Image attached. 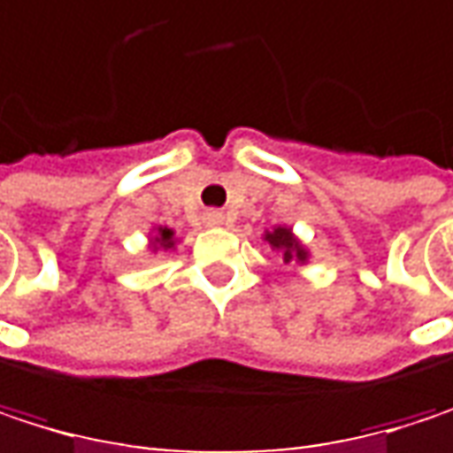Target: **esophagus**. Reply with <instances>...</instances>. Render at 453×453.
Instances as JSON below:
<instances>
[{
  "label": "esophagus",
  "mask_w": 453,
  "mask_h": 453,
  "mask_svg": "<svg viewBox=\"0 0 453 453\" xmlns=\"http://www.w3.org/2000/svg\"><path fill=\"white\" fill-rule=\"evenodd\" d=\"M204 220H207L210 226H223V220H226V218H223V212L212 210V212H207V218H204Z\"/></svg>",
  "instance_id": "esophagus-1"
}]
</instances>
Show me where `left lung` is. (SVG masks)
<instances>
[{"label": "left lung", "instance_id": "left-lung-1", "mask_svg": "<svg viewBox=\"0 0 453 453\" xmlns=\"http://www.w3.org/2000/svg\"><path fill=\"white\" fill-rule=\"evenodd\" d=\"M270 241L273 249H278L283 254V262H294V259H304V249L294 241L288 227H275L273 233L265 235Z\"/></svg>", "mask_w": 453, "mask_h": 453}]
</instances>
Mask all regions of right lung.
I'll return each instance as SVG.
<instances>
[{"label": "right lung", "mask_w": 453, "mask_h": 453, "mask_svg": "<svg viewBox=\"0 0 453 453\" xmlns=\"http://www.w3.org/2000/svg\"><path fill=\"white\" fill-rule=\"evenodd\" d=\"M159 246H165V249H170L173 246V230H167V227H159V235L154 238Z\"/></svg>", "instance_id": "add662e5"}]
</instances>
